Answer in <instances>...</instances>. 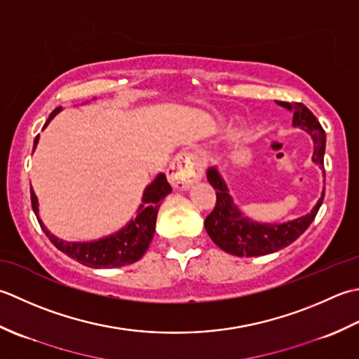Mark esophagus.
<instances>
[{
    "mask_svg": "<svg viewBox=\"0 0 359 359\" xmlns=\"http://www.w3.org/2000/svg\"><path fill=\"white\" fill-rule=\"evenodd\" d=\"M203 173L204 163L195 153H181L167 169V177L175 189L190 187L195 181L201 180Z\"/></svg>",
    "mask_w": 359,
    "mask_h": 359,
    "instance_id": "esophagus-1",
    "label": "esophagus"
}]
</instances>
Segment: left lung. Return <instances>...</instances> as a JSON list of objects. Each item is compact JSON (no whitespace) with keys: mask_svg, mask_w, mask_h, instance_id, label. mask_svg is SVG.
I'll return each instance as SVG.
<instances>
[{"mask_svg":"<svg viewBox=\"0 0 359 359\" xmlns=\"http://www.w3.org/2000/svg\"><path fill=\"white\" fill-rule=\"evenodd\" d=\"M276 104L294 113L292 114V126L301 127L313 137L314 150L311 159L320 169H324L325 131L320 127L316 116L301 102L288 104V102L277 100ZM208 181L215 189L217 203L214 210L204 220V228L220 250L237 255V257H259V255L271 254L291 245L311 224L324 201L325 194V190H323V195H320L316 206L313 208L310 214L301 218L282 224L257 223L243 217L233 204L228 186H226L222 175L218 173L217 167H210L208 170Z\"/></svg>","mask_w":359,"mask_h":359,"instance_id":"8db88e82","label":"left lung"}]
</instances>
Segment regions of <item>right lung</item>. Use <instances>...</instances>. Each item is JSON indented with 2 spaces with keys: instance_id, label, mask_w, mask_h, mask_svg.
Here are the masks:
<instances>
[{
  "instance_id": "1",
  "label": "right lung",
  "mask_w": 359,
  "mask_h": 359,
  "mask_svg": "<svg viewBox=\"0 0 359 359\" xmlns=\"http://www.w3.org/2000/svg\"><path fill=\"white\" fill-rule=\"evenodd\" d=\"M62 107L55 108L53 113L49 114V119L46 121L45 127L54 119L57 113H60ZM39 137L34 141V150L39 144ZM172 192V187L164 173H159L155 181L145 187L142 195V204L137 209V217L131 220L126 228H122L119 232L113 233V236L100 238L96 241H86V243H71V241H65L53 236L39 217V201H36V195L31 189V201L32 209L36 215L43 232L50 240L58 251L67 254L68 257L74 259L76 262L82 263L85 266L90 268H119L135 263L142 257L147 251L150 241L155 233L156 226V215L158 209L161 206V201L164 200L165 195Z\"/></svg>"
}]
</instances>
